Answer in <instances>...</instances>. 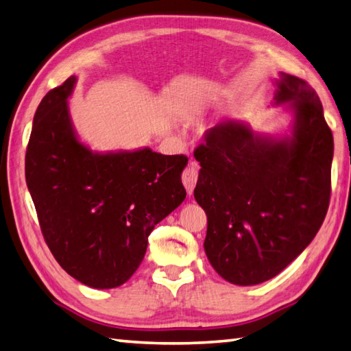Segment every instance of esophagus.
I'll list each match as a JSON object with an SVG mask.
<instances>
[{"label": "esophagus", "mask_w": 351, "mask_h": 351, "mask_svg": "<svg viewBox=\"0 0 351 351\" xmlns=\"http://www.w3.org/2000/svg\"><path fill=\"white\" fill-rule=\"evenodd\" d=\"M197 176H199L197 162L196 161H190L187 169H185L184 173H182V182L185 185V189H187L189 195H191L193 190H195V187H196Z\"/></svg>", "instance_id": "1"}]
</instances>
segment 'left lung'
Masks as SVG:
<instances>
[{"label":"left lung","mask_w":351,"mask_h":351,"mask_svg":"<svg viewBox=\"0 0 351 351\" xmlns=\"http://www.w3.org/2000/svg\"><path fill=\"white\" fill-rule=\"evenodd\" d=\"M273 104L293 113L289 134L225 121L195 151L205 253L223 279L241 287L270 280L293 263L322 228L330 200L333 136L318 95L280 72Z\"/></svg>","instance_id":"left-lung-1"}]
</instances>
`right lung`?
Wrapping results in <instances>:
<instances>
[{
  "label": "right lung",
  "mask_w": 351,
  "mask_h": 351,
  "mask_svg": "<svg viewBox=\"0 0 351 351\" xmlns=\"http://www.w3.org/2000/svg\"><path fill=\"white\" fill-rule=\"evenodd\" d=\"M75 83L69 77L37 107L25 180L57 263L84 285L108 289L131 278L156 223L184 202L189 158L149 147L93 152L73 130L68 98Z\"/></svg>",
  "instance_id": "add662e5"
}]
</instances>
